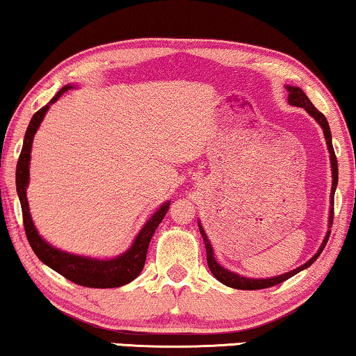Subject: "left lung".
I'll list each match as a JSON object with an SVG mask.
<instances>
[{
  "label": "left lung",
  "instance_id": "obj_1",
  "mask_svg": "<svg viewBox=\"0 0 356 356\" xmlns=\"http://www.w3.org/2000/svg\"><path fill=\"white\" fill-rule=\"evenodd\" d=\"M286 90H288V103L293 104V106H298V108H304L307 111L311 116L316 119L317 122H319V126L322 127V131H324V137H325V142H327V149H329V154H330V167H332V191H330V214H329V229L332 227V220H334V195H335V188H337V183H339V165H337V156H335V152H334V145H332V134H330V127H329V122H327V119L324 114L321 113L319 109H316V106L311 103V99L307 98L306 93L301 90V88L298 86H286ZM200 225V232L202 235V240H204V245H206V255H207V266H209L211 273L218 278L220 283L229 286V288H234V289H248V291H253V289H265V288H271V286L275 284H280L283 283V281L289 280L291 276H294L299 271L306 270L307 266H311L314 261L317 260V257L321 255L322 250L325 248V243L327 240H329V235H330V230L327 232V235L324 237V242H322V245L319 250H317L316 255H314L311 260L307 263H304L302 266H299V268L289 271V273H284L281 276H273V278H266V280H253V278H245V276H240L237 273H232V271H229L227 268H224V266H220L218 261H216L214 258V250H212V245L209 242V238H207V235L204 232V229H202L201 222H197Z\"/></svg>",
  "mask_w": 356,
  "mask_h": 356
}]
</instances>
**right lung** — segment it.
I'll return each mask as SVG.
<instances>
[{"mask_svg":"<svg viewBox=\"0 0 356 356\" xmlns=\"http://www.w3.org/2000/svg\"><path fill=\"white\" fill-rule=\"evenodd\" d=\"M72 88L73 85L63 86L62 90L49 101V104H45L42 109L37 111L34 116H32L29 126H27L24 144H22V150L16 167V189L21 201L24 230L32 250H34L35 255L39 257V260L57 271V273L65 276L67 280H70L73 283L80 286H86V288H119V286H124L131 283L132 280H136L137 276L140 275V271L144 270L147 250H149L152 235L155 234L159 224L163 220L165 214H167L170 201L163 202L160 209L147 220L140 232L137 234V237L134 238L131 248H129L127 252H124L122 255L111 258V260H98V258L73 255V253L58 250V248L52 247L40 237L39 232H37L29 212L26 188L27 184H29V161L32 140H34V136L37 129L40 126V122L44 121V116L47 114L50 104H54L60 96L65 93V91L72 90Z\"/></svg>","mask_w":356,"mask_h":356,"instance_id":"1","label":"right lung"}]
</instances>
